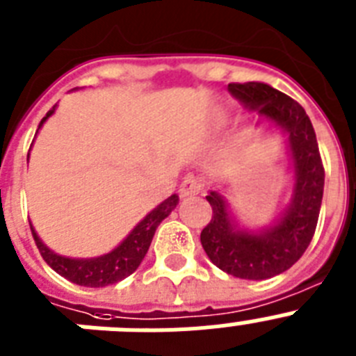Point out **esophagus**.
<instances>
[{"label":"esophagus","instance_id":"34e87169","mask_svg":"<svg viewBox=\"0 0 356 356\" xmlns=\"http://www.w3.org/2000/svg\"><path fill=\"white\" fill-rule=\"evenodd\" d=\"M202 190H204V184L200 179L186 177L184 181H182L181 188H179V195H181V199H186V197L199 195V193H202Z\"/></svg>","mask_w":356,"mask_h":356}]
</instances>
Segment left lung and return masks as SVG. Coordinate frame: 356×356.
<instances>
[{"instance_id": "8db88e82", "label": "left lung", "mask_w": 356, "mask_h": 356, "mask_svg": "<svg viewBox=\"0 0 356 356\" xmlns=\"http://www.w3.org/2000/svg\"><path fill=\"white\" fill-rule=\"evenodd\" d=\"M229 92L259 123L270 122L286 134L293 170V190L280 218L261 229H243L234 220L220 191L206 195L213 216L200 233V243L220 270L242 280H268L289 270L307 251L319 220L324 168L308 114L285 92L264 82L229 84Z\"/></svg>"}]
</instances>
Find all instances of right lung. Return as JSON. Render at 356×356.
<instances>
[{
	"mask_svg": "<svg viewBox=\"0 0 356 356\" xmlns=\"http://www.w3.org/2000/svg\"><path fill=\"white\" fill-rule=\"evenodd\" d=\"M55 107L57 105H54L46 113V116L39 123V129L55 113ZM39 129H37V132H39ZM177 204V195H172L166 200H163L157 208H154L152 211L145 216L143 220L138 222V225L127 234V238L118 247H114L111 252L97 256V258H67V256L57 254L48 245L42 243V240L35 233L32 224H30V229H32L33 240H35V245L39 252H41V256L57 274H60L67 281L76 283L80 286L100 289V286L113 285V283L125 280L127 276H131L132 272L140 267L145 254H147L148 247L152 243L157 225L165 220L170 213L174 211Z\"/></svg>",
	"mask_w": 356,
	"mask_h": 356,
	"instance_id": "add662e5",
	"label": "right lung"
}]
</instances>
